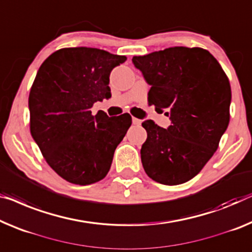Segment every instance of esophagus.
Wrapping results in <instances>:
<instances>
[{
    "label": "esophagus",
    "mask_w": 252,
    "mask_h": 252,
    "mask_svg": "<svg viewBox=\"0 0 252 252\" xmlns=\"http://www.w3.org/2000/svg\"><path fill=\"white\" fill-rule=\"evenodd\" d=\"M141 120H139V119H137V118H132V123L133 125H136V126H140L141 125Z\"/></svg>",
    "instance_id": "34e87169"
}]
</instances>
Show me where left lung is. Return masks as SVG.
<instances>
[{
	"instance_id": "obj_1",
	"label": "left lung",
	"mask_w": 252,
	"mask_h": 252,
	"mask_svg": "<svg viewBox=\"0 0 252 252\" xmlns=\"http://www.w3.org/2000/svg\"><path fill=\"white\" fill-rule=\"evenodd\" d=\"M132 63L150 85L149 105L167 111L171 126L142 122L141 163L149 178L175 186L196 176L212 158L230 122L231 86L217 60L200 47L175 46Z\"/></svg>"
}]
</instances>
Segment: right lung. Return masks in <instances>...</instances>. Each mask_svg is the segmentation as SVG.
I'll return each mask as SVG.
<instances>
[{"label":"right lung","instance_id":"1","mask_svg":"<svg viewBox=\"0 0 252 252\" xmlns=\"http://www.w3.org/2000/svg\"><path fill=\"white\" fill-rule=\"evenodd\" d=\"M123 55L90 47L54 52L30 89V132L47 164L61 178L87 186L104 179L132 120L125 113L92 114L94 103L111 97V71Z\"/></svg>","mask_w":252,"mask_h":252}]
</instances>
